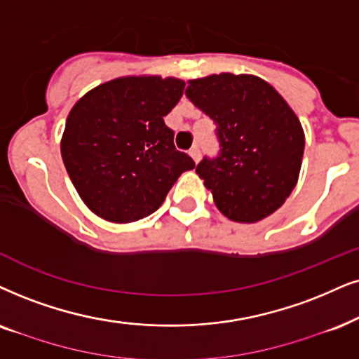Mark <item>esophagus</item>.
Segmentation results:
<instances>
[{"instance_id": "34e87169", "label": "esophagus", "mask_w": 359, "mask_h": 359, "mask_svg": "<svg viewBox=\"0 0 359 359\" xmlns=\"http://www.w3.org/2000/svg\"><path fill=\"white\" fill-rule=\"evenodd\" d=\"M189 154H190V157H192L195 162H198V161H201V157H202V152H201V147H198V146H195V147L190 149V152H189Z\"/></svg>"}]
</instances>
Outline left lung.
Returning a JSON list of instances; mask_svg holds the SVG:
<instances>
[{
  "label": "left lung",
  "instance_id": "obj_1",
  "mask_svg": "<svg viewBox=\"0 0 359 359\" xmlns=\"http://www.w3.org/2000/svg\"><path fill=\"white\" fill-rule=\"evenodd\" d=\"M185 94L217 126L219 154L195 169L217 208L253 224L283 205L305 151L302 124L285 99L257 76L229 72L190 81Z\"/></svg>",
  "mask_w": 359,
  "mask_h": 359
}]
</instances>
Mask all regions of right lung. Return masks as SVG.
Returning <instances> with one entry per match:
<instances>
[{
    "label": "right lung",
    "mask_w": 359,
    "mask_h": 359,
    "mask_svg": "<svg viewBox=\"0 0 359 359\" xmlns=\"http://www.w3.org/2000/svg\"><path fill=\"white\" fill-rule=\"evenodd\" d=\"M185 83L161 76L119 78L71 109L61 140L66 170L96 215L127 224L151 215L195 162L165 126Z\"/></svg>",
    "instance_id": "add662e5"
}]
</instances>
